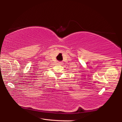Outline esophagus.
<instances>
[{
    "instance_id": "1",
    "label": "esophagus",
    "mask_w": 122,
    "mask_h": 122,
    "mask_svg": "<svg viewBox=\"0 0 122 122\" xmlns=\"http://www.w3.org/2000/svg\"><path fill=\"white\" fill-rule=\"evenodd\" d=\"M57 63L58 64V65H62V62L57 61Z\"/></svg>"
}]
</instances>
